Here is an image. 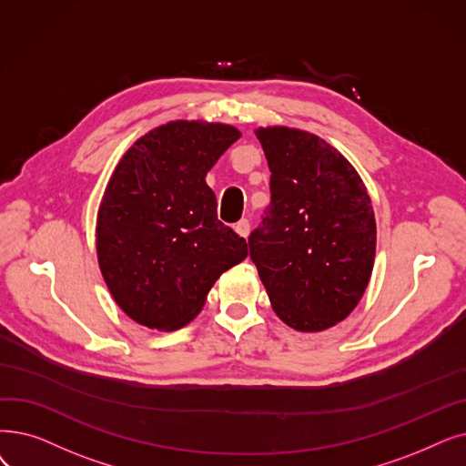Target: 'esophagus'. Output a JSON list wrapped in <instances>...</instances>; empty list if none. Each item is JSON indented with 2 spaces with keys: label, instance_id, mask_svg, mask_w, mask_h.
<instances>
[{
  "label": "esophagus",
  "instance_id": "1",
  "mask_svg": "<svg viewBox=\"0 0 466 466\" xmlns=\"http://www.w3.org/2000/svg\"><path fill=\"white\" fill-rule=\"evenodd\" d=\"M234 230L241 236V238H248L249 236V220L248 218H241L234 225Z\"/></svg>",
  "mask_w": 466,
  "mask_h": 466
}]
</instances>
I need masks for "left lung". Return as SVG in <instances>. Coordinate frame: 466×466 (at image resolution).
I'll list each match as a JSON object with an SVG mask.
<instances>
[{
  "label": "left lung",
  "instance_id": "left-lung-1",
  "mask_svg": "<svg viewBox=\"0 0 466 466\" xmlns=\"http://www.w3.org/2000/svg\"><path fill=\"white\" fill-rule=\"evenodd\" d=\"M255 133L272 175L249 257L281 321L297 331L333 328L356 309L373 270L377 227L366 185L309 131Z\"/></svg>",
  "mask_w": 466,
  "mask_h": 466
}]
</instances>
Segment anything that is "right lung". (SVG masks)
<instances>
[{"label": "right lung", "instance_id": "right-lung-1", "mask_svg": "<svg viewBox=\"0 0 466 466\" xmlns=\"http://www.w3.org/2000/svg\"><path fill=\"white\" fill-rule=\"evenodd\" d=\"M239 131L169 121L119 159L96 215V257L131 319L175 331L204 309L213 283L248 257V244L217 218L208 171Z\"/></svg>", "mask_w": 466, "mask_h": 466}]
</instances>
